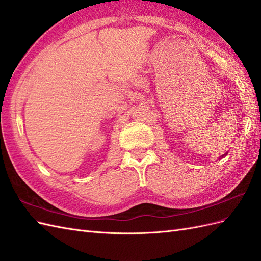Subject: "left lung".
<instances>
[{
    "label": "left lung",
    "mask_w": 261,
    "mask_h": 261,
    "mask_svg": "<svg viewBox=\"0 0 261 261\" xmlns=\"http://www.w3.org/2000/svg\"><path fill=\"white\" fill-rule=\"evenodd\" d=\"M226 154H227V153H225V154H223V155H221V156H222V158H223V156H225Z\"/></svg>",
    "instance_id": "left-lung-1"
}]
</instances>
